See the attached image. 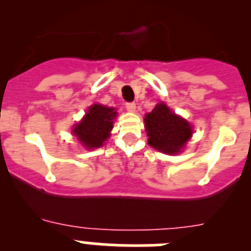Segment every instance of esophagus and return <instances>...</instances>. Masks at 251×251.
Listing matches in <instances>:
<instances>
[{
	"label": "esophagus",
	"mask_w": 251,
	"mask_h": 251,
	"mask_svg": "<svg viewBox=\"0 0 251 251\" xmlns=\"http://www.w3.org/2000/svg\"><path fill=\"white\" fill-rule=\"evenodd\" d=\"M126 108H127L128 112H136V104L134 103H127L126 104Z\"/></svg>",
	"instance_id": "1"
}]
</instances>
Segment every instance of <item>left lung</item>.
Masks as SVG:
<instances>
[{
    "mask_svg": "<svg viewBox=\"0 0 251 251\" xmlns=\"http://www.w3.org/2000/svg\"><path fill=\"white\" fill-rule=\"evenodd\" d=\"M148 145L166 154H176L183 150L192 137V126L166 105L159 103L145 115Z\"/></svg>",
    "mask_w": 251,
    "mask_h": 251,
    "instance_id": "8db88e82",
    "label": "left lung"
}]
</instances>
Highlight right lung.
Instances as JSON below:
<instances>
[{
  "mask_svg": "<svg viewBox=\"0 0 251 251\" xmlns=\"http://www.w3.org/2000/svg\"><path fill=\"white\" fill-rule=\"evenodd\" d=\"M117 117L114 108L93 104L83 119L73 128V134L88 150L101 147L109 138L113 122Z\"/></svg>",
  "mask_w": 251,
  "mask_h": 251,
  "instance_id": "add662e5",
  "label": "right lung"
}]
</instances>
